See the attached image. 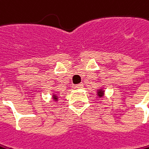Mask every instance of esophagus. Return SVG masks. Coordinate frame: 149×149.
Listing matches in <instances>:
<instances>
[{"label": "esophagus", "mask_w": 149, "mask_h": 149, "mask_svg": "<svg viewBox=\"0 0 149 149\" xmlns=\"http://www.w3.org/2000/svg\"><path fill=\"white\" fill-rule=\"evenodd\" d=\"M84 84H76V85H74L73 88L74 89H80V88H83Z\"/></svg>", "instance_id": "1"}]
</instances>
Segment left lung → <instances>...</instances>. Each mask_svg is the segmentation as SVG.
Listing matches in <instances>:
<instances>
[{
    "instance_id": "1",
    "label": "left lung",
    "mask_w": 149,
    "mask_h": 149,
    "mask_svg": "<svg viewBox=\"0 0 149 149\" xmlns=\"http://www.w3.org/2000/svg\"><path fill=\"white\" fill-rule=\"evenodd\" d=\"M104 95V90L103 89H100L98 91V96L100 97V98H101V97H103Z\"/></svg>"
}]
</instances>
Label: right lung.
<instances>
[{
	"label": "right lung",
	"instance_id": "right-lung-1",
	"mask_svg": "<svg viewBox=\"0 0 149 149\" xmlns=\"http://www.w3.org/2000/svg\"><path fill=\"white\" fill-rule=\"evenodd\" d=\"M52 98H53V100H56V101L58 100V97H57V95H55V94H54V95L52 96Z\"/></svg>",
	"mask_w": 149,
	"mask_h": 149
}]
</instances>
